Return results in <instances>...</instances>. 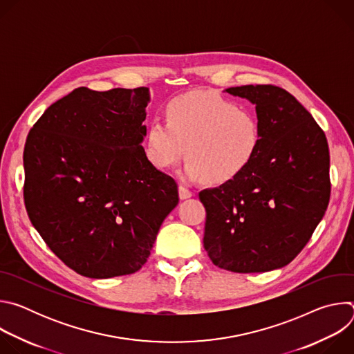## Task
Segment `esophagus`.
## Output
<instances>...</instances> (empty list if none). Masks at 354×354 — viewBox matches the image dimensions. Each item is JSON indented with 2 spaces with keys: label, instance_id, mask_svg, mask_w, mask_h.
I'll return each mask as SVG.
<instances>
[{
  "label": "esophagus",
  "instance_id": "1",
  "mask_svg": "<svg viewBox=\"0 0 354 354\" xmlns=\"http://www.w3.org/2000/svg\"><path fill=\"white\" fill-rule=\"evenodd\" d=\"M193 196V193H192V190H189L187 187H185V186H179V197L183 200V198H189V197H192Z\"/></svg>",
  "mask_w": 354,
  "mask_h": 354
}]
</instances>
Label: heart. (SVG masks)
<instances>
[{"mask_svg": "<svg viewBox=\"0 0 354 354\" xmlns=\"http://www.w3.org/2000/svg\"><path fill=\"white\" fill-rule=\"evenodd\" d=\"M167 119L156 118L147 134V156L160 169L176 167L186 156L187 178L225 183L258 156L262 141L258 115L221 95L179 96L168 105Z\"/></svg>", "mask_w": 354, "mask_h": 354, "instance_id": "b5f03b06", "label": "heart"}]
</instances>
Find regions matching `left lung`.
<instances>
[{
  "instance_id": "obj_1",
  "label": "left lung",
  "mask_w": 354,
  "mask_h": 354,
  "mask_svg": "<svg viewBox=\"0 0 354 354\" xmlns=\"http://www.w3.org/2000/svg\"><path fill=\"white\" fill-rule=\"evenodd\" d=\"M225 91L257 105L262 141L239 176L198 193L206 209L203 245L224 270L269 272L299 254L326 212L328 141L311 113L280 86Z\"/></svg>"
}]
</instances>
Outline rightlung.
<instances>
[{
  "label": "right lung",
  "mask_w": 354,
  "mask_h": 354,
  "mask_svg": "<svg viewBox=\"0 0 354 354\" xmlns=\"http://www.w3.org/2000/svg\"><path fill=\"white\" fill-rule=\"evenodd\" d=\"M148 88L85 86L50 105L28 134L24 200L32 225L70 269L91 279L147 262L178 185L141 145Z\"/></svg>",
  "instance_id": "1"
}]
</instances>
